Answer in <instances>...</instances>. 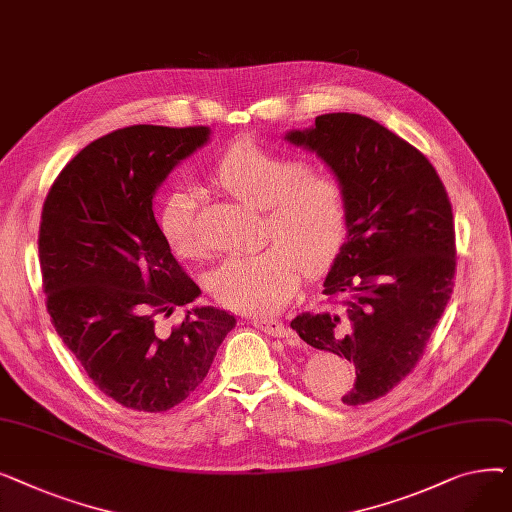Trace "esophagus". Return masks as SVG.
Here are the masks:
<instances>
[{
  "mask_svg": "<svg viewBox=\"0 0 512 512\" xmlns=\"http://www.w3.org/2000/svg\"><path fill=\"white\" fill-rule=\"evenodd\" d=\"M251 324L255 328H259L261 332L274 336V338H288L290 336V330L282 324L280 319H259V317H255V319H251Z\"/></svg>",
  "mask_w": 512,
  "mask_h": 512,
  "instance_id": "1",
  "label": "esophagus"
}]
</instances>
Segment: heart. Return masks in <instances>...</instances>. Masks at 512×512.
Masks as SVG:
<instances>
[{
	"label": "heart",
	"mask_w": 512,
	"mask_h": 512,
	"mask_svg": "<svg viewBox=\"0 0 512 512\" xmlns=\"http://www.w3.org/2000/svg\"><path fill=\"white\" fill-rule=\"evenodd\" d=\"M211 182L232 199L263 209V238L272 245L226 259L211 274V292L224 305L251 315L282 309L301 284L303 270L317 272L340 253L351 209L342 180L309 170L299 157L255 143L232 145L211 168ZM197 199L172 191L161 201L157 228L180 257H201L195 232Z\"/></svg>",
	"instance_id": "obj_1"
}]
</instances>
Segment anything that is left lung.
I'll return each instance as SVG.
<instances>
[{"label":"left lung","mask_w":512,"mask_h":512,"mask_svg":"<svg viewBox=\"0 0 512 512\" xmlns=\"http://www.w3.org/2000/svg\"><path fill=\"white\" fill-rule=\"evenodd\" d=\"M286 141L315 151L346 188L351 224L324 282L328 307L290 328L355 363L344 405L388 394L417 365L454 288L452 205L429 159L380 122L324 114Z\"/></svg>","instance_id":"left-lung-1"}]
</instances>
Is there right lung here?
Returning a JSON list of instances; mask_svg holds the SVG:
<instances>
[{"label": "right lung", "mask_w": 512, "mask_h": 512, "mask_svg": "<svg viewBox=\"0 0 512 512\" xmlns=\"http://www.w3.org/2000/svg\"><path fill=\"white\" fill-rule=\"evenodd\" d=\"M209 134L114 130L68 161L43 203L39 259L53 328L93 384L132 411L161 413L191 396L236 326L215 307L188 309L172 332L155 326L201 290L161 236L153 197Z\"/></svg>", "instance_id": "obj_1"}]
</instances>
